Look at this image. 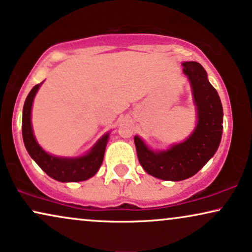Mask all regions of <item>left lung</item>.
<instances>
[{"label":"left lung","mask_w":252,"mask_h":252,"mask_svg":"<svg viewBox=\"0 0 252 252\" xmlns=\"http://www.w3.org/2000/svg\"><path fill=\"white\" fill-rule=\"evenodd\" d=\"M182 66L197 108L198 122L193 132L184 142L156 152L135 136L140 165L147 174L165 181H182L193 176L217 152L222 135V105L217 90L207 79L205 69L193 61L183 62Z\"/></svg>","instance_id":"obj_1"}]
</instances>
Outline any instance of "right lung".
<instances>
[{"label": "right lung", "instance_id": "add662e5", "mask_svg": "<svg viewBox=\"0 0 252 252\" xmlns=\"http://www.w3.org/2000/svg\"><path fill=\"white\" fill-rule=\"evenodd\" d=\"M35 85L29 93L23 108L22 132L25 147L38 166L52 179L60 182H80L95 175L101 166L109 133L103 135L89 153L78 158H63L48 154L41 149L33 135L31 123V110L33 99L40 85Z\"/></svg>", "mask_w": 252, "mask_h": 252}]
</instances>
